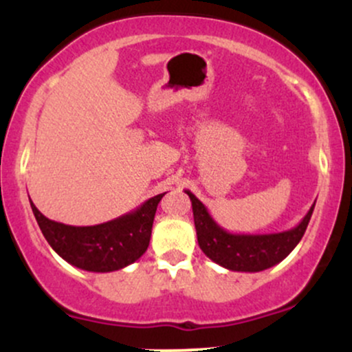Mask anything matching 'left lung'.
Wrapping results in <instances>:
<instances>
[{"mask_svg": "<svg viewBox=\"0 0 352 352\" xmlns=\"http://www.w3.org/2000/svg\"><path fill=\"white\" fill-rule=\"evenodd\" d=\"M185 193L192 201L197 240L201 252L223 268L245 273L263 272L285 260L305 235L316 204L314 201L305 218L292 230L265 235H245L230 233L221 228L210 215L207 207L192 192L185 190Z\"/></svg>", "mask_w": 352, "mask_h": 352, "instance_id": "8db88e82", "label": "left lung"}]
</instances>
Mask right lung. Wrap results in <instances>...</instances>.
Here are the masks:
<instances>
[{
	"label": "right lung",
	"mask_w": 352,
	"mask_h": 352,
	"mask_svg": "<svg viewBox=\"0 0 352 352\" xmlns=\"http://www.w3.org/2000/svg\"><path fill=\"white\" fill-rule=\"evenodd\" d=\"M165 193L145 200L122 217L92 227H72L50 220L33 201L30 204L44 238L63 260L86 272L109 273L134 263L145 253L157 205Z\"/></svg>",
	"instance_id": "right-lung-1"
}]
</instances>
